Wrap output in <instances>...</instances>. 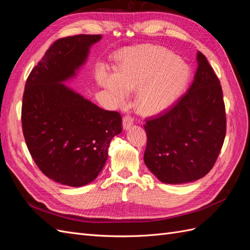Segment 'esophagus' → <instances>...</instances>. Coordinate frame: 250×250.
Segmentation results:
<instances>
[{
    "mask_svg": "<svg viewBox=\"0 0 250 250\" xmlns=\"http://www.w3.org/2000/svg\"><path fill=\"white\" fill-rule=\"evenodd\" d=\"M133 121H134V119L132 118V116L125 115L123 117V127H124V129H128V128H129L133 124Z\"/></svg>",
    "mask_w": 250,
    "mask_h": 250,
    "instance_id": "obj_1",
    "label": "esophagus"
}]
</instances>
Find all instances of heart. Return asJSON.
Masks as SVG:
<instances>
[{
    "instance_id": "obj_1",
    "label": "heart",
    "mask_w": 250,
    "mask_h": 250,
    "mask_svg": "<svg viewBox=\"0 0 250 250\" xmlns=\"http://www.w3.org/2000/svg\"><path fill=\"white\" fill-rule=\"evenodd\" d=\"M190 70L172 52L160 47L132 50L124 55L118 72L100 66L97 78L111 93L118 104L128 99L137 89L135 101L144 112L167 108L185 89Z\"/></svg>"
}]
</instances>
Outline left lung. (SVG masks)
<instances>
[{
  "mask_svg": "<svg viewBox=\"0 0 250 250\" xmlns=\"http://www.w3.org/2000/svg\"><path fill=\"white\" fill-rule=\"evenodd\" d=\"M187 93L167 109L146 118L144 162L166 184H185L211 170L223 146L226 113L222 87L201 52Z\"/></svg>",
  "mask_w": 250,
  "mask_h": 250,
  "instance_id": "1",
  "label": "left lung"
}]
</instances>
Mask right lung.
<instances>
[{
	"label": "right lung",
	"mask_w": 250,
	"mask_h": 250,
	"mask_svg": "<svg viewBox=\"0 0 250 250\" xmlns=\"http://www.w3.org/2000/svg\"><path fill=\"white\" fill-rule=\"evenodd\" d=\"M100 34H78L53 42L27 78L21 103L26 145L39 169L71 187L93 181L107 160L111 139L122 131L118 111L104 110L62 82L85 62Z\"/></svg>",
	"instance_id": "add662e5"
}]
</instances>
